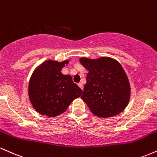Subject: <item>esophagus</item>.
I'll use <instances>...</instances> for the list:
<instances>
[{
	"label": "esophagus",
	"mask_w": 157,
	"mask_h": 157,
	"mask_svg": "<svg viewBox=\"0 0 157 157\" xmlns=\"http://www.w3.org/2000/svg\"><path fill=\"white\" fill-rule=\"evenodd\" d=\"M78 86H79V87H80V89H82V90L83 89V86H82V84L81 83V82H79V83H78Z\"/></svg>",
	"instance_id": "obj_1"
}]
</instances>
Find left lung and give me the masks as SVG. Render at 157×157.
I'll return each mask as SVG.
<instances>
[{
    "instance_id": "8db88e82",
    "label": "left lung",
    "mask_w": 157,
    "mask_h": 157,
    "mask_svg": "<svg viewBox=\"0 0 157 157\" xmlns=\"http://www.w3.org/2000/svg\"><path fill=\"white\" fill-rule=\"evenodd\" d=\"M80 62L89 71L81 98L91 113L103 118L121 113L128 104L131 88L120 63L108 57H81Z\"/></svg>"
}]
</instances>
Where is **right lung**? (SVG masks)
Segmentation results:
<instances>
[{
    "label": "right lung",
    "instance_id": "obj_1",
    "mask_svg": "<svg viewBox=\"0 0 157 157\" xmlns=\"http://www.w3.org/2000/svg\"><path fill=\"white\" fill-rule=\"evenodd\" d=\"M68 63V60L63 62L48 60L32 74L29 83V97L34 109L40 114L49 117L58 116L82 94V89L73 82L71 76L61 73Z\"/></svg>",
    "mask_w": 157,
    "mask_h": 157
}]
</instances>
